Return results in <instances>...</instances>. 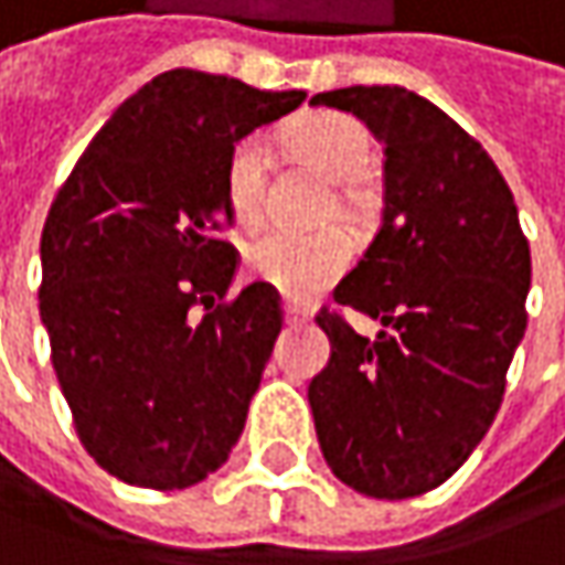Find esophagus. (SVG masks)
Returning <instances> with one entry per match:
<instances>
[{
    "label": "esophagus",
    "instance_id": "esophagus-1",
    "mask_svg": "<svg viewBox=\"0 0 565 565\" xmlns=\"http://www.w3.org/2000/svg\"><path fill=\"white\" fill-rule=\"evenodd\" d=\"M310 313L303 310V307H297V303H284V322L287 326H300V322H307Z\"/></svg>",
    "mask_w": 565,
    "mask_h": 565
}]
</instances>
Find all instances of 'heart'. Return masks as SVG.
<instances>
[{"label":"heart","mask_w":565,"mask_h":565,"mask_svg":"<svg viewBox=\"0 0 565 565\" xmlns=\"http://www.w3.org/2000/svg\"><path fill=\"white\" fill-rule=\"evenodd\" d=\"M284 147L329 182L349 184L367 169V130L349 115H307L287 124ZM223 194L233 220L255 230L265 216V147L258 137L236 140L223 162ZM349 201V194H345ZM351 262V239L342 230L313 236L268 233L246 252V268L258 284L278 290L287 300H310L335 284Z\"/></svg>","instance_id":"obj_1"}]
</instances>
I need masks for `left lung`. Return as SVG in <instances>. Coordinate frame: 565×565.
Returning a JSON list of instances; mask_svg holds the SVG:
<instances>
[{"label": "left lung", "instance_id": "8db88e82", "mask_svg": "<svg viewBox=\"0 0 565 565\" xmlns=\"http://www.w3.org/2000/svg\"><path fill=\"white\" fill-rule=\"evenodd\" d=\"M383 140V223L316 322L332 358L310 383L316 438L371 499L438 489L489 431L527 329L531 249L512 188L438 105L399 85L319 92ZM342 309L381 318L358 337Z\"/></svg>", "mask_w": 565, "mask_h": 565}]
</instances>
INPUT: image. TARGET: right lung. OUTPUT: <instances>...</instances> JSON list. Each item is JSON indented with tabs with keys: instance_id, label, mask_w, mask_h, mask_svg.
Returning a JSON list of instances; mask_svg holds the SVG:
<instances>
[{
	"instance_id": "add662e5",
	"label": "right lung",
	"mask_w": 565,
	"mask_h": 565,
	"mask_svg": "<svg viewBox=\"0 0 565 565\" xmlns=\"http://www.w3.org/2000/svg\"><path fill=\"white\" fill-rule=\"evenodd\" d=\"M303 98L169 70L117 108L53 198L41 319L76 435L117 480L194 486L246 428L284 313L258 281L226 297L239 252L223 239V162Z\"/></svg>"
}]
</instances>
